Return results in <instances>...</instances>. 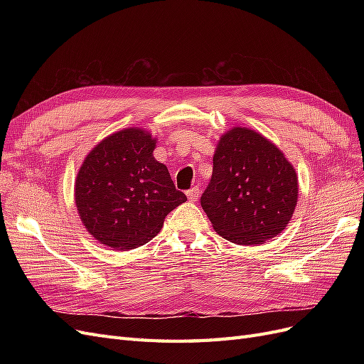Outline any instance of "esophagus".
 <instances>
[{"mask_svg":"<svg viewBox=\"0 0 364 364\" xmlns=\"http://www.w3.org/2000/svg\"><path fill=\"white\" fill-rule=\"evenodd\" d=\"M199 196H200V193H199V186H193L191 190L186 191V197H188V200H190V202H196L197 199H199Z\"/></svg>","mask_w":364,"mask_h":364,"instance_id":"obj_1","label":"esophagus"}]
</instances>
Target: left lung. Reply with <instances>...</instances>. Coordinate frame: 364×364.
Here are the masks:
<instances>
[{
	"label": "left lung",
	"instance_id": "8db88e82",
	"mask_svg": "<svg viewBox=\"0 0 364 364\" xmlns=\"http://www.w3.org/2000/svg\"><path fill=\"white\" fill-rule=\"evenodd\" d=\"M213 178L202 208L218 235L240 246L264 245L279 235L297 203V174L270 139L232 127L214 151Z\"/></svg>",
	"mask_w": 364,
	"mask_h": 364
}]
</instances>
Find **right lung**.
Returning <instances> with one entry per match:
<instances>
[{"label":"right lung","mask_w":364,"mask_h":364,"mask_svg":"<svg viewBox=\"0 0 364 364\" xmlns=\"http://www.w3.org/2000/svg\"><path fill=\"white\" fill-rule=\"evenodd\" d=\"M156 142L150 132L127 127L86 155L74 199L83 226L102 245L129 250L149 243L167 214L186 202L168 168L153 156Z\"/></svg>","instance_id":"add662e5"}]
</instances>
